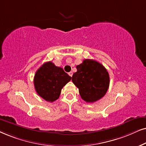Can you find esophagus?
Returning <instances> with one entry per match:
<instances>
[{
  "mask_svg": "<svg viewBox=\"0 0 146 146\" xmlns=\"http://www.w3.org/2000/svg\"><path fill=\"white\" fill-rule=\"evenodd\" d=\"M68 74L69 75V76H71V77H72V75H73V72L72 71H71V72H69V73H68Z\"/></svg>",
  "mask_w": 146,
  "mask_h": 146,
  "instance_id": "obj_1",
  "label": "esophagus"
}]
</instances>
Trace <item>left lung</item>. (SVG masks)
I'll return each mask as SVG.
<instances>
[{
	"instance_id": "1",
	"label": "left lung",
	"mask_w": 146,
	"mask_h": 146,
	"mask_svg": "<svg viewBox=\"0 0 146 146\" xmlns=\"http://www.w3.org/2000/svg\"><path fill=\"white\" fill-rule=\"evenodd\" d=\"M76 68L72 81L79 89L81 98L88 103L102 98L110 85V75L104 65L95 60L85 59Z\"/></svg>"
}]
</instances>
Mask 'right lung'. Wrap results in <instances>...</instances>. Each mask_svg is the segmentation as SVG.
<instances>
[{
    "mask_svg": "<svg viewBox=\"0 0 146 146\" xmlns=\"http://www.w3.org/2000/svg\"><path fill=\"white\" fill-rule=\"evenodd\" d=\"M71 79L61 67L51 61L44 63L36 71L34 85L38 96L48 102H53L59 98L61 89Z\"/></svg>",
    "mask_w": 146,
    "mask_h": 146,
    "instance_id": "1",
    "label": "right lung"
}]
</instances>
